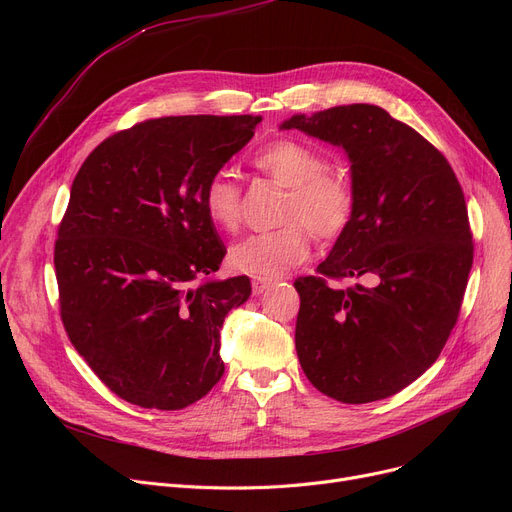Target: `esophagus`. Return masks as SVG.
<instances>
[{
  "instance_id": "esophagus-1",
  "label": "esophagus",
  "mask_w": 512,
  "mask_h": 512,
  "mask_svg": "<svg viewBox=\"0 0 512 512\" xmlns=\"http://www.w3.org/2000/svg\"><path fill=\"white\" fill-rule=\"evenodd\" d=\"M276 282L274 280H265V278H253V294L255 297H259V294L267 292Z\"/></svg>"
}]
</instances>
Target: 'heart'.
Instances as JSON below:
<instances>
[{"label": "heart", "mask_w": 512, "mask_h": 512, "mask_svg": "<svg viewBox=\"0 0 512 512\" xmlns=\"http://www.w3.org/2000/svg\"><path fill=\"white\" fill-rule=\"evenodd\" d=\"M251 164L286 188L280 228L257 232L230 249L236 272L257 278H280L299 265L319 240L338 238L353 218L355 195L344 176L328 170V159L313 147L282 139L259 149ZM203 209L213 226L236 230L242 213V191L228 172L213 174L203 188Z\"/></svg>", "instance_id": "b5f03b06"}]
</instances>
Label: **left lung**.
<instances>
[{
    "instance_id": "8db88e82",
    "label": "left lung",
    "mask_w": 512,
    "mask_h": 512,
    "mask_svg": "<svg viewBox=\"0 0 512 512\" xmlns=\"http://www.w3.org/2000/svg\"><path fill=\"white\" fill-rule=\"evenodd\" d=\"M280 128L351 161L353 218L317 272L367 278L346 290L315 276L294 282L301 367L348 405L388 398L434 365L459 317L473 263L463 188L432 143L378 105L294 114Z\"/></svg>"
}]
</instances>
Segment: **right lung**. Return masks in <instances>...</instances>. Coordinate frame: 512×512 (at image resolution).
Wrapping results in <instances>:
<instances>
[{"label":"right lung","mask_w":512,"mask_h":512,"mask_svg":"<svg viewBox=\"0 0 512 512\" xmlns=\"http://www.w3.org/2000/svg\"><path fill=\"white\" fill-rule=\"evenodd\" d=\"M261 116H170L105 139L80 166L58 230L70 342L114 394L178 411L224 375L220 330L251 280L213 278L226 249L203 188Z\"/></svg>","instance_id":"add662e5"}]
</instances>
